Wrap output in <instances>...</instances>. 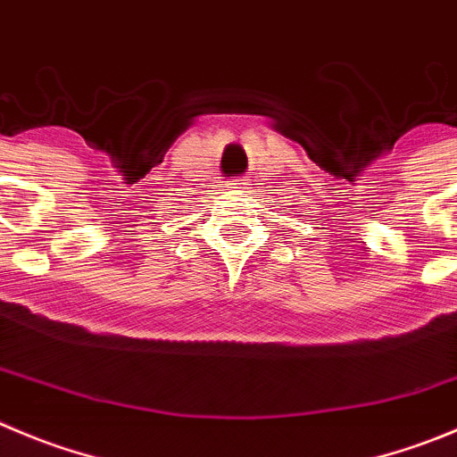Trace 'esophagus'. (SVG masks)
I'll list each match as a JSON object with an SVG mask.
<instances>
[{"instance_id": "1", "label": "esophagus", "mask_w": 457, "mask_h": 457, "mask_svg": "<svg viewBox=\"0 0 457 457\" xmlns=\"http://www.w3.org/2000/svg\"><path fill=\"white\" fill-rule=\"evenodd\" d=\"M228 187H229V189H248V182H245V180H232Z\"/></svg>"}]
</instances>
